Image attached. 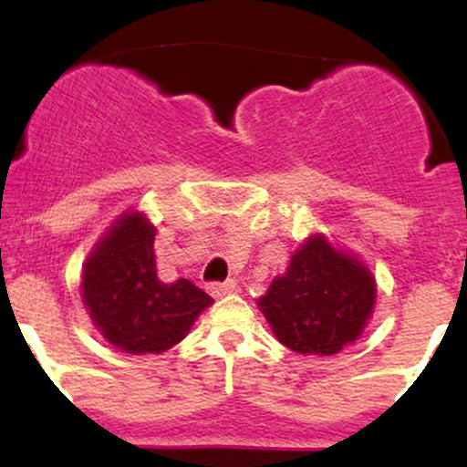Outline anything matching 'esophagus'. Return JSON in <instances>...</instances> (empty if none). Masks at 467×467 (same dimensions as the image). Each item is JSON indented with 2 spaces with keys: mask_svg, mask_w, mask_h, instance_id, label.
<instances>
[{
  "mask_svg": "<svg viewBox=\"0 0 467 467\" xmlns=\"http://www.w3.org/2000/svg\"><path fill=\"white\" fill-rule=\"evenodd\" d=\"M208 292H211V296L223 298V296H228V294L234 292V283H233V281H226V283H211V287H208Z\"/></svg>",
  "mask_w": 467,
  "mask_h": 467,
  "instance_id": "34e87169",
  "label": "esophagus"
}]
</instances>
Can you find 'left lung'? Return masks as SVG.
I'll return each instance as SVG.
<instances>
[{"label":"left lung","mask_w":467,"mask_h":467,"mask_svg":"<svg viewBox=\"0 0 467 467\" xmlns=\"http://www.w3.org/2000/svg\"><path fill=\"white\" fill-rule=\"evenodd\" d=\"M378 296L375 276L356 254L309 234L256 301L281 345L301 356H334L362 336Z\"/></svg>","instance_id":"1"}]
</instances>
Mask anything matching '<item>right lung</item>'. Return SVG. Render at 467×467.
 <instances>
[{
  "label": "right lung",
  "mask_w": 467,
  "mask_h": 467,
  "mask_svg": "<svg viewBox=\"0 0 467 467\" xmlns=\"http://www.w3.org/2000/svg\"><path fill=\"white\" fill-rule=\"evenodd\" d=\"M155 226L140 211L122 213L83 264V303L116 349L144 356L184 340L213 298L189 278L164 283L155 270Z\"/></svg>",
  "instance_id": "1"
}]
</instances>
